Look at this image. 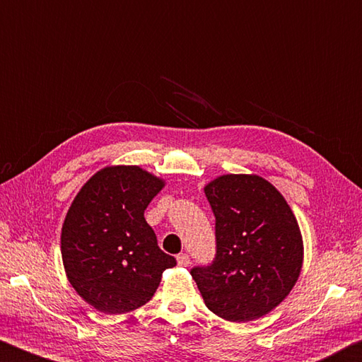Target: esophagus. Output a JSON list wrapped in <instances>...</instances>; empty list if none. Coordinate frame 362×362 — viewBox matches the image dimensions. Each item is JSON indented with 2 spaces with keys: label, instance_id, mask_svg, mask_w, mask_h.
Returning a JSON list of instances; mask_svg holds the SVG:
<instances>
[{
  "label": "esophagus",
  "instance_id": "34e87169",
  "mask_svg": "<svg viewBox=\"0 0 362 362\" xmlns=\"http://www.w3.org/2000/svg\"><path fill=\"white\" fill-rule=\"evenodd\" d=\"M176 261H177V265H181V267H187V265L191 264V257H189V255H186V252H181V255L176 256Z\"/></svg>",
  "mask_w": 362,
  "mask_h": 362
}]
</instances>
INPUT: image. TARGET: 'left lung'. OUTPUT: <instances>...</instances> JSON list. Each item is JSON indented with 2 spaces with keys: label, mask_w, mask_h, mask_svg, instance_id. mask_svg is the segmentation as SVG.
Wrapping results in <instances>:
<instances>
[{
  "label": "left lung",
  "mask_w": 362,
  "mask_h": 362,
  "mask_svg": "<svg viewBox=\"0 0 362 362\" xmlns=\"http://www.w3.org/2000/svg\"><path fill=\"white\" fill-rule=\"evenodd\" d=\"M216 219V255L191 275L205 305L246 322L284 300L299 278L302 235L286 200L256 175H224L205 187Z\"/></svg>",
  "instance_id": "1"
}]
</instances>
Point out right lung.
Instances as JSON below:
<instances>
[{"instance_id":"obj_1","label":"right lung","mask_w":362,"mask_h":362,"mask_svg":"<svg viewBox=\"0 0 362 362\" xmlns=\"http://www.w3.org/2000/svg\"><path fill=\"white\" fill-rule=\"evenodd\" d=\"M163 181L143 168L107 167L76 195L62 229L66 276L82 299L117 315L144 305L176 265L157 245L144 210Z\"/></svg>"}]
</instances>
